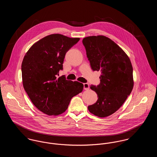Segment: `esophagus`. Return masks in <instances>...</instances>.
Here are the masks:
<instances>
[{"label": "esophagus", "instance_id": "esophagus-1", "mask_svg": "<svg viewBox=\"0 0 157 157\" xmlns=\"http://www.w3.org/2000/svg\"><path fill=\"white\" fill-rule=\"evenodd\" d=\"M83 89L85 90H88L90 89V85L87 83H83Z\"/></svg>", "mask_w": 157, "mask_h": 157}]
</instances>
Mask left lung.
<instances>
[{"label":"left lung","mask_w":157,"mask_h":157,"mask_svg":"<svg viewBox=\"0 0 157 157\" xmlns=\"http://www.w3.org/2000/svg\"><path fill=\"white\" fill-rule=\"evenodd\" d=\"M92 69L101 71L100 83L90 85L97 101L88 106L90 113L104 118L116 112L133 89V69L127 54L113 40L104 36L82 40Z\"/></svg>","instance_id":"8db88e82"}]
</instances>
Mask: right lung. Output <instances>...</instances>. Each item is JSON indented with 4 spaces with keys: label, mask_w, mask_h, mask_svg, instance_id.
<instances>
[{
    "label": "right lung",
    "mask_w": 157,
    "mask_h": 157,
    "mask_svg": "<svg viewBox=\"0 0 157 157\" xmlns=\"http://www.w3.org/2000/svg\"><path fill=\"white\" fill-rule=\"evenodd\" d=\"M79 38L52 34L34 44L22 63L23 88L31 101L41 112L58 115L65 112L72 98L81 93L82 83L57 78L67 51Z\"/></svg>",
    "instance_id": "add662e5"
}]
</instances>
